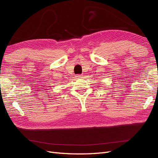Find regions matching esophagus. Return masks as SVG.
I'll return each mask as SVG.
<instances>
[{"label":"esophagus","instance_id":"1","mask_svg":"<svg viewBox=\"0 0 158 158\" xmlns=\"http://www.w3.org/2000/svg\"><path fill=\"white\" fill-rule=\"evenodd\" d=\"M82 75H81V74H78V75H77V76H76V77H78V78H82Z\"/></svg>","mask_w":158,"mask_h":158}]
</instances>
